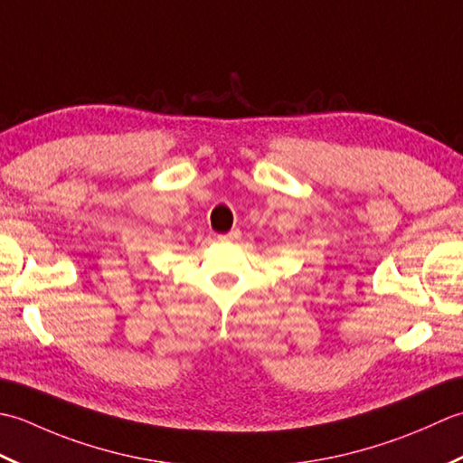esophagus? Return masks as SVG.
Segmentation results:
<instances>
[{
    "label": "esophagus",
    "instance_id": "34e87169",
    "mask_svg": "<svg viewBox=\"0 0 463 463\" xmlns=\"http://www.w3.org/2000/svg\"><path fill=\"white\" fill-rule=\"evenodd\" d=\"M240 238V232H230V233H222V235H218V240L220 241H233V240H238Z\"/></svg>",
    "mask_w": 463,
    "mask_h": 463
}]
</instances>
